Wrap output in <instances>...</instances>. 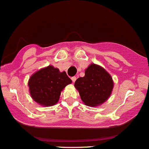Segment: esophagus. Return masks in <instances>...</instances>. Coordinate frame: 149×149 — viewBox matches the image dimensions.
I'll return each instance as SVG.
<instances>
[{"mask_svg": "<svg viewBox=\"0 0 149 149\" xmlns=\"http://www.w3.org/2000/svg\"><path fill=\"white\" fill-rule=\"evenodd\" d=\"M71 79H72V81L74 83V82L76 81V76H73V77L71 78Z\"/></svg>", "mask_w": 149, "mask_h": 149, "instance_id": "1", "label": "esophagus"}]
</instances>
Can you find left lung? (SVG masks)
<instances>
[{
  "label": "left lung",
  "instance_id": "obj_1",
  "mask_svg": "<svg viewBox=\"0 0 149 149\" xmlns=\"http://www.w3.org/2000/svg\"><path fill=\"white\" fill-rule=\"evenodd\" d=\"M74 86L84 104L95 107L109 98L113 88V81L103 68L91 64L86 69L85 76L79 78Z\"/></svg>",
  "mask_w": 149,
  "mask_h": 149
}]
</instances>
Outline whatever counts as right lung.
I'll return each instance as SVG.
<instances>
[{
	"label": "right lung",
	"instance_id": "obj_1",
	"mask_svg": "<svg viewBox=\"0 0 149 149\" xmlns=\"http://www.w3.org/2000/svg\"><path fill=\"white\" fill-rule=\"evenodd\" d=\"M71 82L65 71L60 72L59 69L49 65L33 74L28 85L33 100L48 107L58 102L61 91Z\"/></svg>",
	"mask_w": 149,
	"mask_h": 149
}]
</instances>
